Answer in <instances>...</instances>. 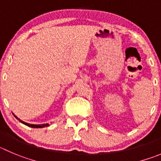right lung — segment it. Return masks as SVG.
<instances>
[{"label": "right lung", "mask_w": 161, "mask_h": 161, "mask_svg": "<svg viewBox=\"0 0 161 161\" xmlns=\"http://www.w3.org/2000/svg\"><path fill=\"white\" fill-rule=\"evenodd\" d=\"M15 117H16V118H17L18 120H19V121L21 123H23V124L29 126V127H31V128H43V127H47V126H49V124H42V125H31V124H28V123H26L25 122V121H21V120H19V118H17V117L16 116V115H14Z\"/></svg>", "instance_id": "1"}]
</instances>
